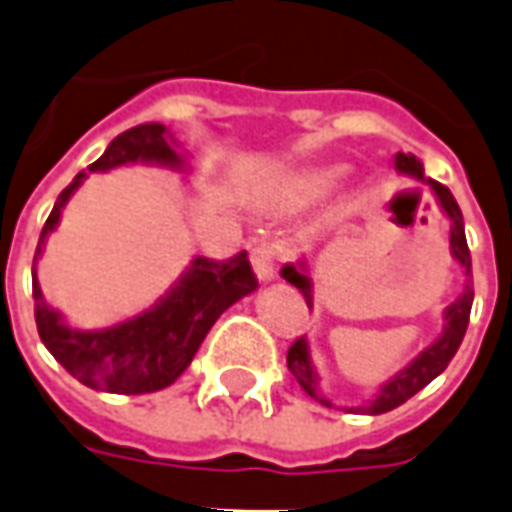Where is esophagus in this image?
Masks as SVG:
<instances>
[{"mask_svg": "<svg viewBox=\"0 0 512 512\" xmlns=\"http://www.w3.org/2000/svg\"><path fill=\"white\" fill-rule=\"evenodd\" d=\"M252 268H255L260 282H271L277 277V252H274V246L257 244L252 249Z\"/></svg>", "mask_w": 512, "mask_h": 512, "instance_id": "obj_1", "label": "esophagus"}]
</instances>
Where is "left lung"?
<instances>
[{
    "instance_id": "1",
    "label": "left lung",
    "mask_w": 512,
    "mask_h": 512,
    "mask_svg": "<svg viewBox=\"0 0 512 512\" xmlns=\"http://www.w3.org/2000/svg\"><path fill=\"white\" fill-rule=\"evenodd\" d=\"M395 167L400 172H406V175H414V178H422V164H419L417 156H411V153H397L395 158ZM425 180V178H422ZM430 189L436 194V200H439L441 211L450 216L452 230H450V246H452V255L455 260L466 268V277H472V255H469V246H466V233H463V216L461 208H458V202L452 197V191L447 186H441L436 180H428ZM282 277L288 279L290 285H296L301 290V296L307 301V307L312 304V285L310 277L299 271L296 266H285L282 268ZM472 301H474V290L472 285H466L458 301H452L447 312H444V332L436 343L425 348L422 354L406 367V370H400L389 384H384L378 389L376 400H370L367 406H359L356 411H365V414H386V411H392V408L403 406L408 397H414L419 389H425V386L433 381V378L444 373V367L450 365V359L455 356V351L461 348L463 343V334H466V326H469V312H472ZM288 370L296 376L301 386H304V392L312 397H318V373H315V367L310 362V351H307V343H304V337H299L296 343L288 348ZM323 406L332 408V403L326 400V397H318ZM354 411V408H351Z\"/></svg>"
}]
</instances>
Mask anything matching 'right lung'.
Here are the masks:
<instances>
[{
    "instance_id": "1",
    "label": "right lung",
    "mask_w": 512,
    "mask_h": 512,
    "mask_svg": "<svg viewBox=\"0 0 512 512\" xmlns=\"http://www.w3.org/2000/svg\"><path fill=\"white\" fill-rule=\"evenodd\" d=\"M167 139V126L161 123L128 128L115 136L112 145L104 150V156L87 169L106 172L131 161H156V164L180 167L183 158L169 147ZM82 178L84 175L79 172L54 202L46 227L40 233L35 257L43 252L46 235L57 227L65 202L82 183ZM255 288L257 277L249 266L246 252H238L227 260L194 257L189 271L153 310L142 312L126 323H117L112 329L82 332V329H71L60 318V312L51 310L43 301L35 277V263H32L35 323L43 345L84 386L112 395H147L175 384V378L191 365L216 318Z\"/></svg>"
}]
</instances>
